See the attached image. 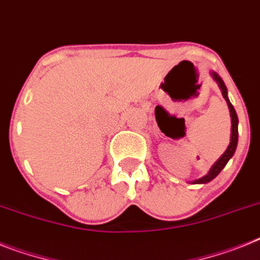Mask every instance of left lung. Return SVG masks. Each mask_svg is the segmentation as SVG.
Wrapping results in <instances>:
<instances>
[{
    "instance_id": "8db88e82",
    "label": "left lung",
    "mask_w": 260,
    "mask_h": 260,
    "mask_svg": "<svg viewBox=\"0 0 260 260\" xmlns=\"http://www.w3.org/2000/svg\"><path fill=\"white\" fill-rule=\"evenodd\" d=\"M211 75H213V78H214V79L217 80L218 84H219V88L222 89V95H223L224 100L228 102V106H229V108H230L231 141H230V145H229L228 149H226V152H224V153L219 157V160H218L217 162L213 165V167H211V169L209 171V173L206 174V176H204L202 178H200V180L193 181V184H208L209 181H211L213 178L217 177L218 174L221 173L222 169L226 167V164H228L229 160H230L231 157H233V154L235 153V149H237V144H238V116H237V112H235V110H234V107H233V104L230 103V100H229V98H228V88H226V86H224V83H223V80H222L221 76H218V74L213 73Z\"/></svg>"
}]
</instances>
